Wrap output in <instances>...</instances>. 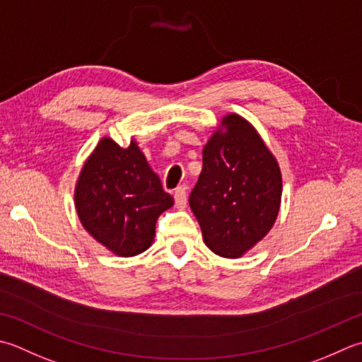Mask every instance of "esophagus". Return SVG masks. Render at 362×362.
<instances>
[{
  "instance_id": "obj_1",
  "label": "esophagus",
  "mask_w": 362,
  "mask_h": 362,
  "mask_svg": "<svg viewBox=\"0 0 362 362\" xmlns=\"http://www.w3.org/2000/svg\"><path fill=\"white\" fill-rule=\"evenodd\" d=\"M174 201L175 205L179 209H185L187 207V188L185 187H179L174 193Z\"/></svg>"
}]
</instances>
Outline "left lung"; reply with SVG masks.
I'll return each instance as SVG.
<instances>
[{"mask_svg":"<svg viewBox=\"0 0 362 362\" xmlns=\"http://www.w3.org/2000/svg\"><path fill=\"white\" fill-rule=\"evenodd\" d=\"M202 151V173L189 207L204 242L221 257L235 259L264 238L278 216L282 179L278 163L243 117L223 119Z\"/></svg>","mask_w":362,"mask_h":362,"instance_id":"obj_1","label":"left lung"}]
</instances>
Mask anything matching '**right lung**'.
Segmentation results:
<instances>
[{
  "label": "right lung",
  "mask_w": 362,
  "mask_h": 362,
  "mask_svg": "<svg viewBox=\"0 0 362 362\" xmlns=\"http://www.w3.org/2000/svg\"><path fill=\"white\" fill-rule=\"evenodd\" d=\"M173 204L134 141L124 148L110 138L102 139L84 163L75 189L83 228L122 257L136 256L152 245L157 219Z\"/></svg>",
  "instance_id": "right-lung-1"
}]
</instances>
